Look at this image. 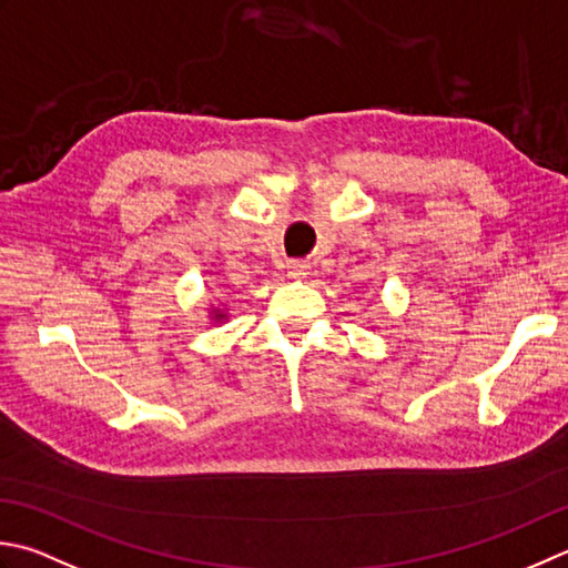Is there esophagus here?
<instances>
[{
  "label": "esophagus",
  "mask_w": 568,
  "mask_h": 568,
  "mask_svg": "<svg viewBox=\"0 0 568 568\" xmlns=\"http://www.w3.org/2000/svg\"><path fill=\"white\" fill-rule=\"evenodd\" d=\"M310 273V265L305 261H291L287 263V275L295 277V281H300V277H307Z\"/></svg>",
  "instance_id": "esophagus-1"
}]
</instances>
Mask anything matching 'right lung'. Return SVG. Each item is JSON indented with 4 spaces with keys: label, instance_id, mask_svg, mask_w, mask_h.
<instances>
[{
    "label": "right lung",
    "instance_id": "add662e5",
    "mask_svg": "<svg viewBox=\"0 0 568 568\" xmlns=\"http://www.w3.org/2000/svg\"><path fill=\"white\" fill-rule=\"evenodd\" d=\"M214 320H216V322H221V320H226V315L221 313V310H214Z\"/></svg>",
    "mask_w": 568,
    "mask_h": 568
}]
</instances>
